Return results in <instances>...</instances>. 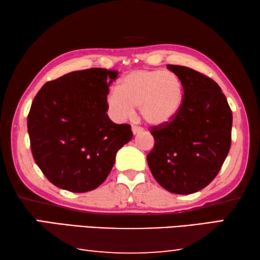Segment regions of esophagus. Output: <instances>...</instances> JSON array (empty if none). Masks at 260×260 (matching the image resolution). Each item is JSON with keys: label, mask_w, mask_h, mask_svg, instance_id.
Here are the masks:
<instances>
[{"label": "esophagus", "mask_w": 260, "mask_h": 260, "mask_svg": "<svg viewBox=\"0 0 260 260\" xmlns=\"http://www.w3.org/2000/svg\"><path fill=\"white\" fill-rule=\"evenodd\" d=\"M132 132H133V134H139V133H142L143 128L142 127H139V126H132Z\"/></svg>", "instance_id": "obj_1"}]
</instances>
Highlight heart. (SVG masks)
<instances>
[{
  "instance_id": "heart-1",
  "label": "heart",
  "mask_w": 260,
  "mask_h": 260,
  "mask_svg": "<svg viewBox=\"0 0 260 260\" xmlns=\"http://www.w3.org/2000/svg\"><path fill=\"white\" fill-rule=\"evenodd\" d=\"M108 105L118 119L133 116L139 107L143 120L150 126H162L172 121L183 103L181 79L171 71L134 70L112 88Z\"/></svg>"
}]
</instances>
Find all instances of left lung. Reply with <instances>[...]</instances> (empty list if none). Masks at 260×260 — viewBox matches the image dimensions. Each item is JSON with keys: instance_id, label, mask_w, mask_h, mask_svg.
I'll list each match as a JSON object with an SVG mask.
<instances>
[{"instance_id": "8db88e82", "label": "left lung", "mask_w": 260, "mask_h": 260, "mask_svg": "<svg viewBox=\"0 0 260 260\" xmlns=\"http://www.w3.org/2000/svg\"><path fill=\"white\" fill-rule=\"evenodd\" d=\"M167 69L181 79L183 103L172 121L151 127L155 147L147 160L162 188L188 195L205 188L219 173L231 149L233 116L212 79L186 67Z\"/></svg>"}]
</instances>
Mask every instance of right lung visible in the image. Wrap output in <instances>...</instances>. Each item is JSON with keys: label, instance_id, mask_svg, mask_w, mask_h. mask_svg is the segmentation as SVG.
<instances>
[{"label": "right lung", "instance_id": "1", "mask_svg": "<svg viewBox=\"0 0 260 260\" xmlns=\"http://www.w3.org/2000/svg\"><path fill=\"white\" fill-rule=\"evenodd\" d=\"M118 71L93 68L48 81L27 117L33 158L56 187L93 190L111 172L117 151L133 138L131 125L108 116L109 86Z\"/></svg>", "mask_w": 260, "mask_h": 260}]
</instances>
